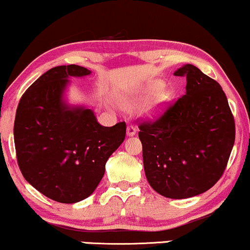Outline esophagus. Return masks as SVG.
I'll return each instance as SVG.
<instances>
[{"label": "esophagus", "instance_id": "1", "mask_svg": "<svg viewBox=\"0 0 250 250\" xmlns=\"http://www.w3.org/2000/svg\"><path fill=\"white\" fill-rule=\"evenodd\" d=\"M136 131H137V129L133 125H129L127 127V135H128V136H134V135H136Z\"/></svg>", "mask_w": 250, "mask_h": 250}]
</instances>
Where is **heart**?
<instances>
[{
  "label": "heart",
  "mask_w": 250,
  "mask_h": 250,
  "mask_svg": "<svg viewBox=\"0 0 250 250\" xmlns=\"http://www.w3.org/2000/svg\"><path fill=\"white\" fill-rule=\"evenodd\" d=\"M158 88H159V86L157 85V86H155L154 89H158ZM165 101H167V96H165L164 94L159 95V98L155 102L154 107H152V110H154V112H158V110L161 109L162 107H163V104H165ZM131 104H133V102H131V101L130 102H127V106H131Z\"/></svg>",
  "instance_id": "1"
}]
</instances>
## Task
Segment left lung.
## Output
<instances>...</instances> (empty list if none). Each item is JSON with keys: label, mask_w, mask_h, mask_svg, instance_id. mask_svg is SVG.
<instances>
[{"label": "left lung", "mask_w": 250, "mask_h": 250, "mask_svg": "<svg viewBox=\"0 0 250 250\" xmlns=\"http://www.w3.org/2000/svg\"><path fill=\"white\" fill-rule=\"evenodd\" d=\"M186 93L154 120L140 122L146 179L157 193L185 199L221 178L235 141V122L218 81L186 64Z\"/></svg>", "instance_id": "left-lung-1"}]
</instances>
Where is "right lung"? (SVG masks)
Wrapping results in <instances>:
<instances>
[{
    "mask_svg": "<svg viewBox=\"0 0 250 250\" xmlns=\"http://www.w3.org/2000/svg\"><path fill=\"white\" fill-rule=\"evenodd\" d=\"M78 65L45 72L24 92L16 110L14 140L23 177L50 199L73 204L91 195L104 165L125 137V122L102 127L94 113L62 101L70 77L88 76Z\"/></svg>",
    "mask_w": 250,
    "mask_h": 250,
    "instance_id": "obj_1",
    "label": "right lung"
}]
</instances>
